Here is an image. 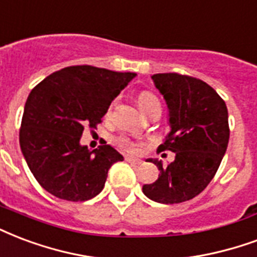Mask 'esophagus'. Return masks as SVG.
Here are the masks:
<instances>
[{
  "mask_svg": "<svg viewBox=\"0 0 257 257\" xmlns=\"http://www.w3.org/2000/svg\"><path fill=\"white\" fill-rule=\"evenodd\" d=\"M126 161L127 163L130 164H141V160H138V158H134V157H130V156H126Z\"/></svg>",
  "mask_w": 257,
  "mask_h": 257,
  "instance_id": "1",
  "label": "esophagus"
}]
</instances>
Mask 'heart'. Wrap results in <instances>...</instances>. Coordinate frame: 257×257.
I'll return each mask as SVG.
<instances>
[{
    "label": "heart",
    "instance_id": "1",
    "mask_svg": "<svg viewBox=\"0 0 257 257\" xmlns=\"http://www.w3.org/2000/svg\"><path fill=\"white\" fill-rule=\"evenodd\" d=\"M138 103H140V107L142 108L144 112H146L148 109H150V108L154 107V105H160V101H158L157 97H156L152 92H148V90L141 92L140 96H138ZM109 113H111V109L108 111V115H109ZM113 144L116 145L117 148L126 150V152H131V153L138 152L141 146L144 145L142 142L134 141L128 136H124V134L116 137V138L113 140Z\"/></svg>",
    "mask_w": 257,
    "mask_h": 257
}]
</instances>
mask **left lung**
I'll list each match as a JSON object with an SVG mask.
<instances>
[{
    "instance_id": "obj_1",
    "label": "left lung",
    "mask_w": 257,
    "mask_h": 257,
    "mask_svg": "<svg viewBox=\"0 0 257 257\" xmlns=\"http://www.w3.org/2000/svg\"><path fill=\"white\" fill-rule=\"evenodd\" d=\"M152 78L169 108L171 133L158 149L173 152L175 161L167 167L153 161L160 176L142 191L158 203H181L199 195L217 173L229 144L227 108L199 78L177 73Z\"/></svg>"
}]
</instances>
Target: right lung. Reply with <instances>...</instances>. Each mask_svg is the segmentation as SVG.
Returning a JSON list of instances; mask_svg holds the SVG:
<instances>
[{
	"label": "right lung",
	"mask_w": 257,
	"mask_h": 257,
	"mask_svg": "<svg viewBox=\"0 0 257 257\" xmlns=\"http://www.w3.org/2000/svg\"><path fill=\"white\" fill-rule=\"evenodd\" d=\"M136 73L69 66L31 90L20 127V148L31 172L59 199L84 202L100 194L108 169L123 157L109 145L81 146L85 126L96 128Z\"/></svg>",
	"instance_id": "add662e5"
}]
</instances>
